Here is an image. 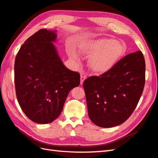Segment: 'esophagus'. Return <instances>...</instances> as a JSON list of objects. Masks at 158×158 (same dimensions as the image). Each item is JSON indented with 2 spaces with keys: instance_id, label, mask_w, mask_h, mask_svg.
Instances as JSON below:
<instances>
[{
  "instance_id": "obj_1",
  "label": "esophagus",
  "mask_w": 158,
  "mask_h": 158,
  "mask_svg": "<svg viewBox=\"0 0 158 158\" xmlns=\"http://www.w3.org/2000/svg\"><path fill=\"white\" fill-rule=\"evenodd\" d=\"M86 79V75L85 73H81V84H83V81H84V80Z\"/></svg>"
}]
</instances>
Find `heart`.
<instances>
[{
  "label": "heart",
  "mask_w": 158,
  "mask_h": 158,
  "mask_svg": "<svg viewBox=\"0 0 158 158\" xmlns=\"http://www.w3.org/2000/svg\"><path fill=\"white\" fill-rule=\"evenodd\" d=\"M126 50L124 43L110 39L90 40L80 45V51L83 54L92 55L88 60L89 68L98 73L106 72L111 69Z\"/></svg>",
  "instance_id": "1"
}]
</instances>
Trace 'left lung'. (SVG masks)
I'll list each match as a JSON object with an SVG mask.
<instances>
[{
	"label": "left lung",
	"mask_w": 158,
	"mask_h": 158,
	"mask_svg": "<svg viewBox=\"0 0 158 158\" xmlns=\"http://www.w3.org/2000/svg\"><path fill=\"white\" fill-rule=\"evenodd\" d=\"M145 83V61L138 51L123 57L111 69L83 82L89 119L110 127L129 118L138 105Z\"/></svg>",
	"instance_id": "1"
}]
</instances>
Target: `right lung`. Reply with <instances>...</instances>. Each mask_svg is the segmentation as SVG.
<instances>
[{"label": "right lung", "mask_w": 158, "mask_h": 158, "mask_svg": "<svg viewBox=\"0 0 158 158\" xmlns=\"http://www.w3.org/2000/svg\"><path fill=\"white\" fill-rule=\"evenodd\" d=\"M54 31L41 29L26 40L15 57L17 99L23 112L37 123L52 122L61 113L69 92L80 84L79 73L63 64L53 41Z\"/></svg>", "instance_id": "1"}]
</instances>
